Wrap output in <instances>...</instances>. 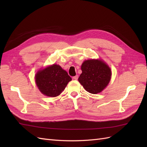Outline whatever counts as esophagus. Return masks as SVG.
Wrapping results in <instances>:
<instances>
[{
  "instance_id": "1",
  "label": "esophagus",
  "mask_w": 147,
  "mask_h": 147,
  "mask_svg": "<svg viewBox=\"0 0 147 147\" xmlns=\"http://www.w3.org/2000/svg\"><path fill=\"white\" fill-rule=\"evenodd\" d=\"M78 75H76V76L73 77L72 79L74 80H78Z\"/></svg>"
}]
</instances>
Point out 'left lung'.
Listing matches in <instances>:
<instances>
[{"label": "left lung", "instance_id": "1", "mask_svg": "<svg viewBox=\"0 0 147 147\" xmlns=\"http://www.w3.org/2000/svg\"><path fill=\"white\" fill-rule=\"evenodd\" d=\"M82 73L78 82L91 94H97L108 85L112 76L109 65L100 59L84 61L81 66Z\"/></svg>", "mask_w": 147, "mask_h": 147}]
</instances>
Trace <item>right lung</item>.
Listing matches in <instances>:
<instances>
[{
	"mask_svg": "<svg viewBox=\"0 0 147 147\" xmlns=\"http://www.w3.org/2000/svg\"><path fill=\"white\" fill-rule=\"evenodd\" d=\"M35 79L40 91L49 97L59 96L72 80L67 72L55 64L39 70L35 74Z\"/></svg>",
	"mask_w": 147,
	"mask_h": 147,
	"instance_id": "add662e5",
	"label": "right lung"
}]
</instances>
